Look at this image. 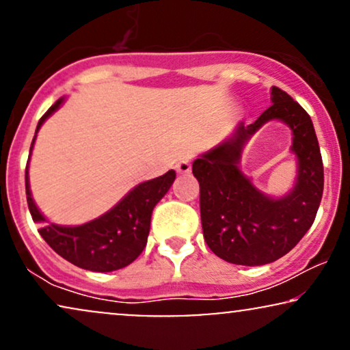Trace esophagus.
I'll return each instance as SVG.
<instances>
[{"label": "esophagus", "mask_w": 350, "mask_h": 350, "mask_svg": "<svg viewBox=\"0 0 350 350\" xmlns=\"http://www.w3.org/2000/svg\"><path fill=\"white\" fill-rule=\"evenodd\" d=\"M175 168H176V172H178V174L187 175V174H189V172H191V163H189L188 159H180V161L176 162Z\"/></svg>", "instance_id": "esophagus-1"}]
</instances>
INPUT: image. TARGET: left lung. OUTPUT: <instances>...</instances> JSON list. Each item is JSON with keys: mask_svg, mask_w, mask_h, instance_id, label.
I'll return each mask as SVG.
<instances>
[{"mask_svg": "<svg viewBox=\"0 0 350 350\" xmlns=\"http://www.w3.org/2000/svg\"><path fill=\"white\" fill-rule=\"evenodd\" d=\"M271 102L256 122L239 123L230 137L193 162L204 240L214 254L232 265L261 266L282 258L307 234L321 202L325 175L312 118L275 85ZM271 119L284 121L295 135L297 178L282 198L261 193L239 170L244 144Z\"/></svg>", "mask_w": 350, "mask_h": 350, "instance_id": "obj_1", "label": "left lung"}]
</instances>
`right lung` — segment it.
Instances as JSON below:
<instances>
[{
	"label": "right lung",
	"instance_id": "1",
	"mask_svg": "<svg viewBox=\"0 0 350 350\" xmlns=\"http://www.w3.org/2000/svg\"><path fill=\"white\" fill-rule=\"evenodd\" d=\"M63 100L64 98L56 100L42 116L37 124L36 136L43 122L59 109ZM36 136L30 146V154H32ZM174 180L175 170H168L165 175L139 183L109 213L76 227L45 224L46 219L38 211L30 193L29 162L25 167V195H27L30 215L33 221L42 224V227L38 228L42 239L59 256L83 269L110 273V271L122 269L131 265L142 253L148 243L152 211L170 189Z\"/></svg>",
	"mask_w": 350,
	"mask_h": 350
}]
</instances>
